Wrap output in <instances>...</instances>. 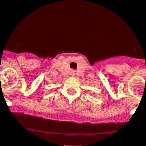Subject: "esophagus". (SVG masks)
<instances>
[{
    "instance_id": "obj_1",
    "label": "esophagus",
    "mask_w": 146,
    "mask_h": 146,
    "mask_svg": "<svg viewBox=\"0 0 146 146\" xmlns=\"http://www.w3.org/2000/svg\"><path fill=\"white\" fill-rule=\"evenodd\" d=\"M71 75H72V76H74L75 75H76V73H75V71H72L71 72Z\"/></svg>"
}]
</instances>
